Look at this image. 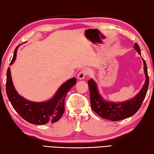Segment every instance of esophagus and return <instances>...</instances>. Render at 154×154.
I'll return each instance as SVG.
<instances>
[{
  "mask_svg": "<svg viewBox=\"0 0 154 154\" xmlns=\"http://www.w3.org/2000/svg\"><path fill=\"white\" fill-rule=\"evenodd\" d=\"M87 71L85 70V69H82V70L79 72V74H78V75H77L78 79L80 80L84 79L85 78V76L87 75Z\"/></svg>",
  "mask_w": 154,
  "mask_h": 154,
  "instance_id": "1",
  "label": "esophagus"
}]
</instances>
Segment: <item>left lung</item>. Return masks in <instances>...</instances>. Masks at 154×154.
Wrapping results in <instances>:
<instances>
[{"label":"left lung","mask_w":154,"mask_h":154,"mask_svg":"<svg viewBox=\"0 0 154 154\" xmlns=\"http://www.w3.org/2000/svg\"><path fill=\"white\" fill-rule=\"evenodd\" d=\"M134 49L141 55L139 45L135 43ZM143 70L146 75V81L142 88L137 94L128 101L122 102H111L105 99L100 95L97 85L93 79L88 81L90 91V101L93 111L99 116L110 121H119L127 118L133 115L139 110L142 104L149 86V77L147 74V65L143 58Z\"/></svg>","instance_id":"obj_1"}]
</instances>
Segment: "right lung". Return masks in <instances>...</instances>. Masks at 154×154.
<instances>
[{"label": "right lung", "mask_w": 154, "mask_h": 154, "mask_svg": "<svg viewBox=\"0 0 154 154\" xmlns=\"http://www.w3.org/2000/svg\"><path fill=\"white\" fill-rule=\"evenodd\" d=\"M19 45L14 50L10 65L13 64L16 60ZM76 83V78H71L63 83L53 97L49 100L43 102L31 101L17 93L12 81L10 67H8L7 73L6 91L12 106L24 119L34 125H45L48 123L57 122L61 118L65 111L66 95Z\"/></svg>", "instance_id": "1"}]
</instances>
